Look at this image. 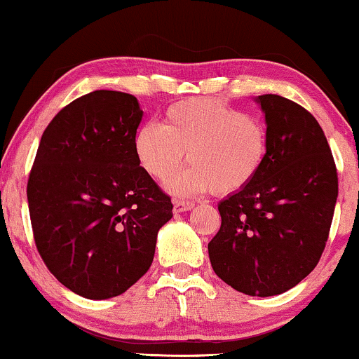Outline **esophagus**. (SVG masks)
Wrapping results in <instances>:
<instances>
[{"instance_id":"esophagus-1","label":"esophagus","mask_w":359,"mask_h":359,"mask_svg":"<svg viewBox=\"0 0 359 359\" xmlns=\"http://www.w3.org/2000/svg\"><path fill=\"white\" fill-rule=\"evenodd\" d=\"M193 208H194V203H189V201H178V199H176L173 203V212L175 214L186 212V210H191Z\"/></svg>"}]
</instances>
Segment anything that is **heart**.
<instances>
[{
  "label": "heart",
  "instance_id": "b5f03b06",
  "mask_svg": "<svg viewBox=\"0 0 359 359\" xmlns=\"http://www.w3.org/2000/svg\"><path fill=\"white\" fill-rule=\"evenodd\" d=\"M134 155L140 168L166 181L188 161L193 163L170 183L176 196L214 191L233 194L250 186L269 154L262 121L214 97L178 101L165 111L161 126L147 122L135 130Z\"/></svg>",
  "mask_w": 359,
  "mask_h": 359
}]
</instances>
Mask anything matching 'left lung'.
I'll return each instance as SVG.
<instances>
[{
    "label": "left lung",
    "instance_id": "8db88e82",
    "mask_svg": "<svg viewBox=\"0 0 359 359\" xmlns=\"http://www.w3.org/2000/svg\"><path fill=\"white\" fill-rule=\"evenodd\" d=\"M269 154L255 181L219 204L208 245L215 274L247 296L286 292L317 266L338 196L337 166L322 127L287 97H257Z\"/></svg>",
    "mask_w": 359,
    "mask_h": 359
}]
</instances>
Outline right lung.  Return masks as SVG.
<instances>
[{
    "label": "right lung",
    "mask_w": 359,
    "mask_h": 359,
    "mask_svg": "<svg viewBox=\"0 0 359 359\" xmlns=\"http://www.w3.org/2000/svg\"><path fill=\"white\" fill-rule=\"evenodd\" d=\"M135 96L97 90L43 130L27 181L36 247L53 276L86 299L126 292L149 271L171 198L137 163Z\"/></svg>",
    "instance_id": "1"
}]
</instances>
